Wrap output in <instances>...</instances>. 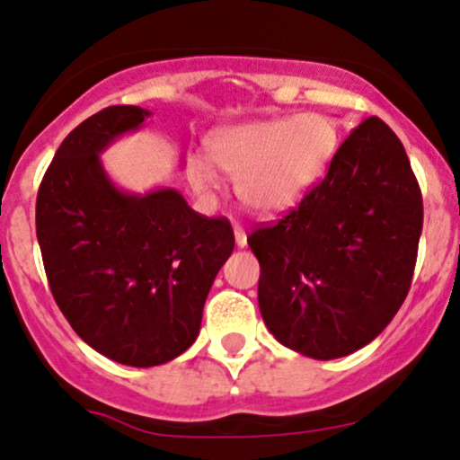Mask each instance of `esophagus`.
<instances>
[{
    "mask_svg": "<svg viewBox=\"0 0 460 460\" xmlns=\"http://www.w3.org/2000/svg\"><path fill=\"white\" fill-rule=\"evenodd\" d=\"M234 235H235V246L244 248L246 246V231L242 226H234Z\"/></svg>",
    "mask_w": 460,
    "mask_h": 460,
    "instance_id": "obj_1",
    "label": "esophagus"
}]
</instances>
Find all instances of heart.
Wrapping results in <instances>:
<instances>
[{
  "instance_id": "1",
  "label": "heart",
  "mask_w": 460,
  "mask_h": 460,
  "mask_svg": "<svg viewBox=\"0 0 460 460\" xmlns=\"http://www.w3.org/2000/svg\"><path fill=\"white\" fill-rule=\"evenodd\" d=\"M205 146L215 166L190 157L194 192H218L220 171L235 179V194L248 212L274 216L294 208L322 177L335 153L337 131L326 116L298 114L220 128Z\"/></svg>"
}]
</instances>
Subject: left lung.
Instances as JSON below:
<instances>
[{
  "mask_svg": "<svg viewBox=\"0 0 460 460\" xmlns=\"http://www.w3.org/2000/svg\"><path fill=\"white\" fill-rule=\"evenodd\" d=\"M424 205L398 136L376 116L277 225L248 237L261 318L300 355H352L385 331L411 288Z\"/></svg>",
  "mask_w": 460,
  "mask_h": 460,
  "instance_id": "8db88e82",
  "label": "left lung"
}]
</instances>
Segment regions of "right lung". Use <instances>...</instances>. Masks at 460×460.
<instances>
[{
  "mask_svg": "<svg viewBox=\"0 0 460 460\" xmlns=\"http://www.w3.org/2000/svg\"><path fill=\"white\" fill-rule=\"evenodd\" d=\"M151 112L112 105L62 140L36 199V237L51 294L73 331L103 357L153 367L199 337L203 305L234 252L225 218L194 212L175 188L128 192L102 153Z\"/></svg>",
  "mask_w": 460,
  "mask_h": 460,
  "instance_id": "obj_1",
  "label": "right lung"
}]
</instances>
